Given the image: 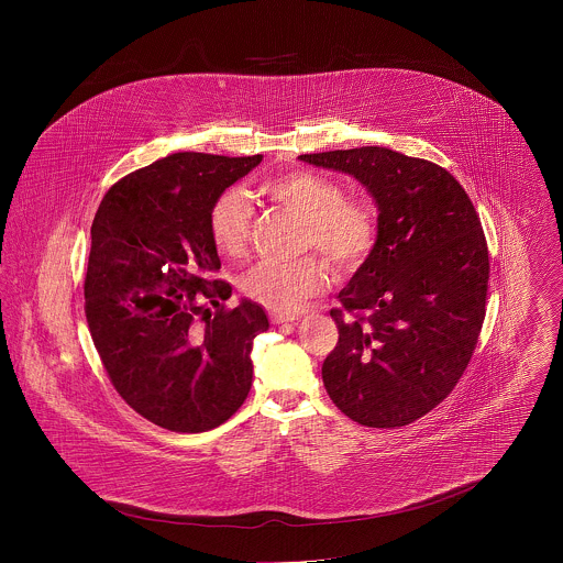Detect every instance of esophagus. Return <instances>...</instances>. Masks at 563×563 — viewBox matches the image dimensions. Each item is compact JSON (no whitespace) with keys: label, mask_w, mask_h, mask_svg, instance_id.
<instances>
[{"label":"esophagus","mask_w":563,"mask_h":563,"mask_svg":"<svg viewBox=\"0 0 563 563\" xmlns=\"http://www.w3.org/2000/svg\"><path fill=\"white\" fill-rule=\"evenodd\" d=\"M297 319V314L294 312H269V321L274 324H280V322H294Z\"/></svg>","instance_id":"esophagus-1"}]
</instances>
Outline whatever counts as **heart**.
<instances>
[{
	"label": "heart",
	"mask_w": 563,
	"mask_h": 563,
	"mask_svg": "<svg viewBox=\"0 0 563 563\" xmlns=\"http://www.w3.org/2000/svg\"><path fill=\"white\" fill-rule=\"evenodd\" d=\"M262 189L306 221L303 249H314L338 272L358 268L374 246L377 219L374 207L321 173L295 170L272 177ZM209 234L225 257H241L251 236V207L239 189H225L209 211ZM324 276L314 260L297 264L260 262L241 280V291L268 310H291L297 301L314 295Z\"/></svg>",
	"instance_id": "b5f03b06"
}]
</instances>
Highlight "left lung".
Returning <instances> with one entry per match:
<instances>
[{"label":"left lung","mask_w":563,"mask_h":563,"mask_svg":"<svg viewBox=\"0 0 563 563\" xmlns=\"http://www.w3.org/2000/svg\"><path fill=\"white\" fill-rule=\"evenodd\" d=\"M299 161L352 175L379 211L374 249L331 310L340 340L322 363L324 388L363 427L411 424L454 390L482 333L489 257L479 214L454 175L395 150Z\"/></svg>","instance_id":"8db88e82"}]
</instances>
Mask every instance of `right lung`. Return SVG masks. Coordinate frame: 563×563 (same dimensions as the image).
Segmentation results:
<instances>
[{"label":"right lung","instance_id":"obj_1","mask_svg":"<svg viewBox=\"0 0 563 563\" xmlns=\"http://www.w3.org/2000/svg\"><path fill=\"white\" fill-rule=\"evenodd\" d=\"M262 158L166 156L113 184L95 214L88 329L118 395L162 429H214L251 390L253 340L268 317L251 299L223 308L232 287L213 278L209 211Z\"/></svg>","mask_w":563,"mask_h":563}]
</instances>
